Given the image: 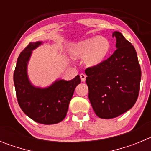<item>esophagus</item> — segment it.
I'll list each match as a JSON object with an SVG mask.
<instances>
[{
	"instance_id": "obj_1",
	"label": "esophagus",
	"mask_w": 151,
	"mask_h": 151,
	"mask_svg": "<svg viewBox=\"0 0 151 151\" xmlns=\"http://www.w3.org/2000/svg\"><path fill=\"white\" fill-rule=\"evenodd\" d=\"M80 77H81V81H82L83 82H84V81H86V74H80Z\"/></svg>"
}]
</instances>
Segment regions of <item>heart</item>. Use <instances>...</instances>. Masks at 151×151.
Masks as SVG:
<instances>
[{
	"instance_id": "heart-1",
	"label": "heart",
	"mask_w": 151,
	"mask_h": 151,
	"mask_svg": "<svg viewBox=\"0 0 151 151\" xmlns=\"http://www.w3.org/2000/svg\"><path fill=\"white\" fill-rule=\"evenodd\" d=\"M110 49L109 42L104 37L86 39L74 44L71 53L74 57H86V63L94 66L104 59Z\"/></svg>"
}]
</instances>
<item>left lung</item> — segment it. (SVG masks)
I'll use <instances>...</instances> for the list:
<instances>
[{"label":"left lung","mask_w":151,"mask_h":151,"mask_svg":"<svg viewBox=\"0 0 151 151\" xmlns=\"http://www.w3.org/2000/svg\"><path fill=\"white\" fill-rule=\"evenodd\" d=\"M116 50L105 60L85 70L89 99L96 114L111 119L133 107L138 99L142 77L138 56L132 43L114 32Z\"/></svg>","instance_id":"left-lung-1"}]
</instances>
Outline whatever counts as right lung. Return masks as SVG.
Returning <instances> with one entry per match:
<instances>
[{
  "label": "right lung",
  "instance_id": "obj_1",
  "mask_svg": "<svg viewBox=\"0 0 151 151\" xmlns=\"http://www.w3.org/2000/svg\"><path fill=\"white\" fill-rule=\"evenodd\" d=\"M41 42L30 43L19 55L13 74L19 105L34 121L44 125L55 124L65 118L74 89L81 83L77 75L69 81H58L46 89L36 88L27 76V63L32 51Z\"/></svg>",
  "mask_w": 151,
  "mask_h": 151
}]
</instances>
